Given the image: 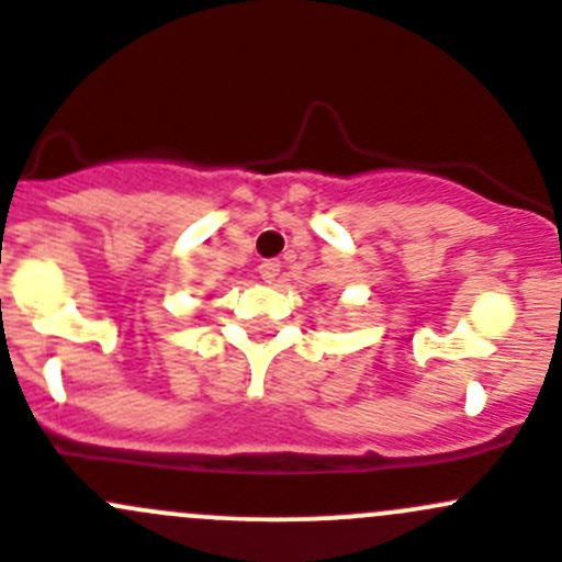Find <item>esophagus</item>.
<instances>
[{"label": "esophagus", "mask_w": 562, "mask_h": 562, "mask_svg": "<svg viewBox=\"0 0 562 562\" xmlns=\"http://www.w3.org/2000/svg\"><path fill=\"white\" fill-rule=\"evenodd\" d=\"M278 272H281V261L265 259V261H261V265H259V276L265 278L267 284H272V281H276Z\"/></svg>", "instance_id": "1"}]
</instances>
